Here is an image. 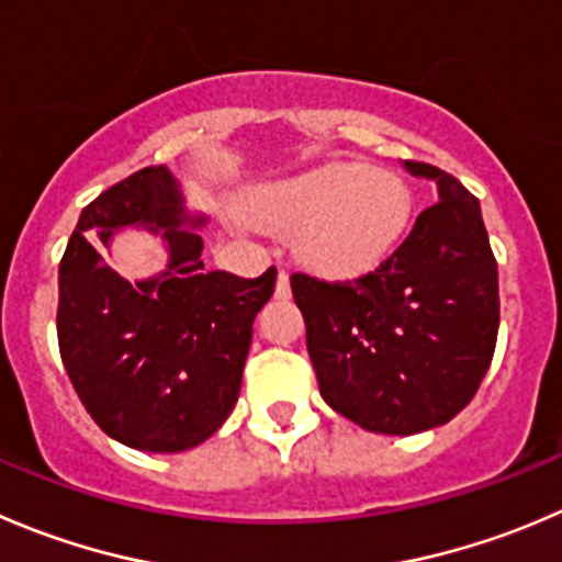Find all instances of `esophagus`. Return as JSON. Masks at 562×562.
Masks as SVG:
<instances>
[{
  "mask_svg": "<svg viewBox=\"0 0 562 562\" xmlns=\"http://www.w3.org/2000/svg\"><path fill=\"white\" fill-rule=\"evenodd\" d=\"M277 296H280V299L291 296V277H288L285 269H282L280 274H277Z\"/></svg>",
  "mask_w": 562,
  "mask_h": 562,
  "instance_id": "esophagus-1",
  "label": "esophagus"
}]
</instances>
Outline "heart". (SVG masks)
<instances>
[{
  "label": "heart",
  "instance_id": "1",
  "mask_svg": "<svg viewBox=\"0 0 562 562\" xmlns=\"http://www.w3.org/2000/svg\"><path fill=\"white\" fill-rule=\"evenodd\" d=\"M252 214L274 231H293V252L313 271L353 277L397 247L412 194L395 172L335 161L260 189Z\"/></svg>",
  "mask_w": 562,
  "mask_h": 562
}]
</instances>
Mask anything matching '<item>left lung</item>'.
<instances>
[{
    "mask_svg": "<svg viewBox=\"0 0 562 562\" xmlns=\"http://www.w3.org/2000/svg\"><path fill=\"white\" fill-rule=\"evenodd\" d=\"M403 165L437 183V203L384 263L342 282L291 274L324 401L390 437L450 423L475 397L499 329L481 203L439 167Z\"/></svg>",
    "mask_w": 562,
    "mask_h": 562,
    "instance_id": "obj_1",
    "label": "left lung"
}]
</instances>
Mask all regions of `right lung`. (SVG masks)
Listing matches in <instances>:
<instances>
[{
  "mask_svg": "<svg viewBox=\"0 0 562 562\" xmlns=\"http://www.w3.org/2000/svg\"><path fill=\"white\" fill-rule=\"evenodd\" d=\"M203 216L183 209L167 167H145L81 211L59 263L57 340L68 379L98 428L148 453L198 448L241 390L255 315L277 269L255 280L205 271ZM161 232L171 263L150 281H123L91 247L120 226Z\"/></svg>",
  "mask_w": 562,
  "mask_h": 562,
  "instance_id": "1",
  "label": "right lung"
}]
</instances>
